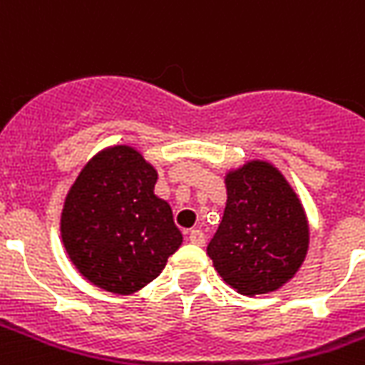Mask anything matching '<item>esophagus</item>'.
I'll list each match as a JSON object with an SVG mask.
<instances>
[{
  "instance_id": "34e87169",
  "label": "esophagus",
  "mask_w": 365,
  "mask_h": 365,
  "mask_svg": "<svg viewBox=\"0 0 365 365\" xmlns=\"http://www.w3.org/2000/svg\"><path fill=\"white\" fill-rule=\"evenodd\" d=\"M190 242L191 245H197V246H203L205 245V235L201 232V230H190Z\"/></svg>"
}]
</instances>
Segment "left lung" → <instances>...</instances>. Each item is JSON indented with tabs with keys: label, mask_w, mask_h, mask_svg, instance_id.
<instances>
[{
	"label": "left lung",
	"mask_w": 365,
	"mask_h": 365,
	"mask_svg": "<svg viewBox=\"0 0 365 365\" xmlns=\"http://www.w3.org/2000/svg\"><path fill=\"white\" fill-rule=\"evenodd\" d=\"M227 207L207 254L230 287L260 295L295 275L309 248L301 201L279 170L254 160L227 175Z\"/></svg>",
	"instance_id": "1"
}]
</instances>
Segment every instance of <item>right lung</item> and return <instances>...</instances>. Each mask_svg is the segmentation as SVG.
<instances>
[{"label":"right lung","instance_id":"right-lung-1","mask_svg":"<svg viewBox=\"0 0 365 365\" xmlns=\"http://www.w3.org/2000/svg\"><path fill=\"white\" fill-rule=\"evenodd\" d=\"M156 170L130 146L86 164L62 209V242L80 274L128 295L156 279L182 245L172 209L154 195Z\"/></svg>","mask_w":365,"mask_h":365}]
</instances>
